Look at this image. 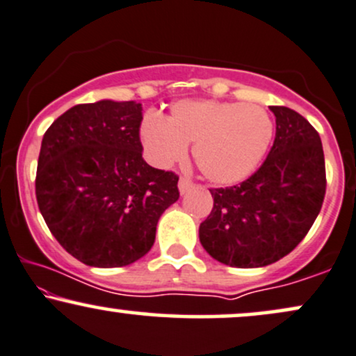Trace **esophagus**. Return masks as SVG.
<instances>
[{"label": "esophagus", "instance_id": "obj_1", "mask_svg": "<svg viewBox=\"0 0 356 356\" xmlns=\"http://www.w3.org/2000/svg\"><path fill=\"white\" fill-rule=\"evenodd\" d=\"M192 187H194V184H192V181H189V179H186V177L179 179V192H181L182 195L187 194Z\"/></svg>", "mask_w": 356, "mask_h": 356}]
</instances>
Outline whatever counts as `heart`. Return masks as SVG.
Returning a JSON list of instances; mask_svg holds the SVG:
<instances>
[{
	"label": "heart",
	"mask_w": 356,
	"mask_h": 356,
	"mask_svg": "<svg viewBox=\"0 0 356 356\" xmlns=\"http://www.w3.org/2000/svg\"><path fill=\"white\" fill-rule=\"evenodd\" d=\"M145 157L157 167L181 161L194 144V159L211 182L245 181L262 162L273 136L267 111L222 101H179L169 118L149 114L140 124Z\"/></svg>",
	"instance_id": "1"
}]
</instances>
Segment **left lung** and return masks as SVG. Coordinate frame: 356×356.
<instances>
[{
  "label": "left lung",
  "instance_id": "left-lung-1",
  "mask_svg": "<svg viewBox=\"0 0 356 356\" xmlns=\"http://www.w3.org/2000/svg\"><path fill=\"white\" fill-rule=\"evenodd\" d=\"M267 159L241 186L211 189L213 209L199 227L212 259L238 268L270 265L303 241L322 209L327 177L318 132L284 106Z\"/></svg>",
  "mask_w": 356,
  "mask_h": 356
}]
</instances>
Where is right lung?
Here are the masks:
<instances>
[{"mask_svg": "<svg viewBox=\"0 0 356 356\" xmlns=\"http://www.w3.org/2000/svg\"><path fill=\"white\" fill-rule=\"evenodd\" d=\"M143 104L102 99L67 109L41 143L36 199L66 252L89 267L134 264L179 199V177L143 159Z\"/></svg>", "mask_w": 356, "mask_h": 356, "instance_id": "add662e5", "label": "right lung"}]
</instances>
